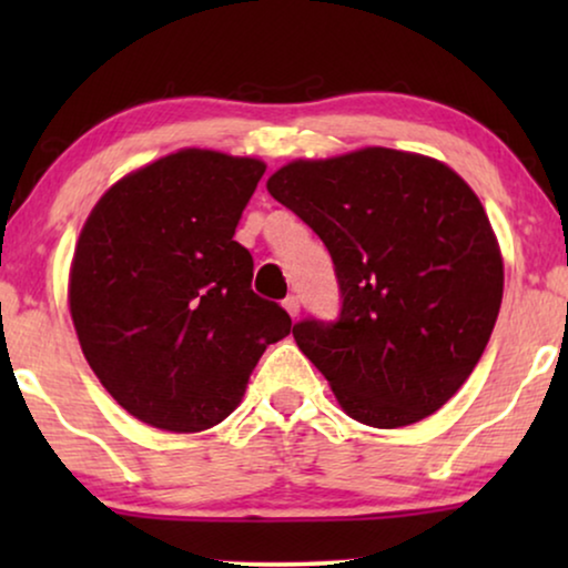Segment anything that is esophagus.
<instances>
[{
	"mask_svg": "<svg viewBox=\"0 0 568 568\" xmlns=\"http://www.w3.org/2000/svg\"><path fill=\"white\" fill-rule=\"evenodd\" d=\"M284 310L290 313V317H297L300 315V297H294V294H290V297L284 300Z\"/></svg>",
	"mask_w": 568,
	"mask_h": 568,
	"instance_id": "esophagus-1",
	"label": "esophagus"
}]
</instances>
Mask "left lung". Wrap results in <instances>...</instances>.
<instances>
[{"label":"left lung","instance_id":"left-lung-1","mask_svg":"<svg viewBox=\"0 0 568 568\" xmlns=\"http://www.w3.org/2000/svg\"><path fill=\"white\" fill-rule=\"evenodd\" d=\"M266 189L328 247L341 290L336 323L292 336L341 408L377 429L439 410L491 338L504 263L491 222L445 162L367 146L294 160Z\"/></svg>","mask_w":568,"mask_h":568}]
</instances>
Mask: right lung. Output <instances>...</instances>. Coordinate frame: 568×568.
Returning a JSON list of instances; mask_svg holds the SVG:
<instances>
[{"label":"right lung","mask_w":568,"mask_h":568,"mask_svg":"<svg viewBox=\"0 0 568 568\" xmlns=\"http://www.w3.org/2000/svg\"><path fill=\"white\" fill-rule=\"evenodd\" d=\"M266 165L181 150L121 178L92 209L69 271L82 354L121 408L165 432L237 408L292 317L251 290L235 227Z\"/></svg>","instance_id":"obj_1"}]
</instances>
